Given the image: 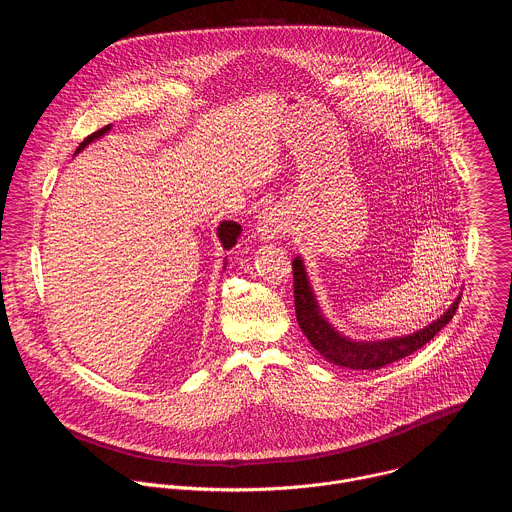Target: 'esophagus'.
<instances>
[{"instance_id": "34e87169", "label": "esophagus", "mask_w": 512, "mask_h": 512, "mask_svg": "<svg viewBox=\"0 0 512 512\" xmlns=\"http://www.w3.org/2000/svg\"><path fill=\"white\" fill-rule=\"evenodd\" d=\"M287 231V223H285V216L281 210L277 208H267L257 221V233L263 239H275L279 235H283Z\"/></svg>"}]
</instances>
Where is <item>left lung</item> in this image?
Masks as SVG:
<instances>
[{
  "label": "left lung",
  "instance_id": "1",
  "mask_svg": "<svg viewBox=\"0 0 512 512\" xmlns=\"http://www.w3.org/2000/svg\"><path fill=\"white\" fill-rule=\"evenodd\" d=\"M294 302H296V318L310 340V344L328 360L338 364V367L352 371H377L387 367L391 362H397L421 346H425L437 332H440L456 314L460 298L448 308L444 316L431 322L429 326L401 338L377 340V342H356L342 334H338L322 316L314 291L306 277V269L300 257L294 259Z\"/></svg>",
  "mask_w": 512,
  "mask_h": 512
}]
</instances>
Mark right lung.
I'll use <instances>...</instances> for the list:
<instances>
[{
    "mask_svg": "<svg viewBox=\"0 0 512 512\" xmlns=\"http://www.w3.org/2000/svg\"><path fill=\"white\" fill-rule=\"evenodd\" d=\"M109 129H111V125H105L103 129H99V131L91 133V135H89V137L79 145V148H77V154L85 148V145H89L93 139H99L101 135H105ZM216 235H218V239H221V243H223V247H225V249H231V247H235L237 237L241 235V225H237V223H233V221H227V223H223L221 227H218Z\"/></svg>",
    "mask_w": 512,
    "mask_h": 512,
    "instance_id": "right-lung-1",
    "label": "right lung"
}]
</instances>
